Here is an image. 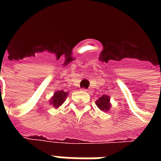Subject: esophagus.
<instances>
[{"mask_svg":"<svg viewBox=\"0 0 161 161\" xmlns=\"http://www.w3.org/2000/svg\"><path fill=\"white\" fill-rule=\"evenodd\" d=\"M81 90L83 91V92H88V89H87V88H82V89H81Z\"/></svg>","mask_w":161,"mask_h":161,"instance_id":"34e87169","label":"esophagus"}]
</instances>
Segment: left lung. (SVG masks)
I'll use <instances>...</instances> for the list:
<instances>
[{
  "mask_svg": "<svg viewBox=\"0 0 161 161\" xmlns=\"http://www.w3.org/2000/svg\"><path fill=\"white\" fill-rule=\"evenodd\" d=\"M110 98L108 95H103L101 98H98V100L96 101V105L102 111H108L110 108V103H109Z\"/></svg>",
  "mask_w": 161,
  "mask_h": 161,
  "instance_id": "left-lung-1",
  "label": "left lung"
}]
</instances>
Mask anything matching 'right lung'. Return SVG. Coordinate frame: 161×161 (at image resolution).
Returning <instances> with one entry per match:
<instances>
[{
    "label": "right lung",
    "mask_w": 161,
    "mask_h": 161,
    "mask_svg": "<svg viewBox=\"0 0 161 161\" xmlns=\"http://www.w3.org/2000/svg\"><path fill=\"white\" fill-rule=\"evenodd\" d=\"M67 95H68V93H65L64 91H57L54 93V96L53 97V98H52L51 104H53L55 108L59 107L64 102V100L67 98Z\"/></svg>",
    "instance_id": "1"
}]
</instances>
